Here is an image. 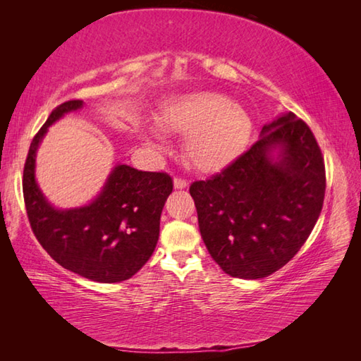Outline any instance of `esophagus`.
I'll use <instances>...</instances> for the list:
<instances>
[{
  "mask_svg": "<svg viewBox=\"0 0 361 361\" xmlns=\"http://www.w3.org/2000/svg\"><path fill=\"white\" fill-rule=\"evenodd\" d=\"M188 186L186 180H181V178H175L173 180V188L175 189H185Z\"/></svg>",
  "mask_w": 361,
  "mask_h": 361,
  "instance_id": "obj_1",
  "label": "esophagus"
}]
</instances>
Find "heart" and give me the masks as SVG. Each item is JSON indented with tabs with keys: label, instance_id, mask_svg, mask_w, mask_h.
<instances>
[{
	"label": "heart",
	"instance_id": "heart-1",
	"mask_svg": "<svg viewBox=\"0 0 361 361\" xmlns=\"http://www.w3.org/2000/svg\"><path fill=\"white\" fill-rule=\"evenodd\" d=\"M159 124L169 132L189 135L186 155L203 172H214L240 155L251 133V119L242 106L220 93L200 91L169 102L159 114ZM150 144L161 149V137Z\"/></svg>",
	"mask_w": 361,
	"mask_h": 361
}]
</instances>
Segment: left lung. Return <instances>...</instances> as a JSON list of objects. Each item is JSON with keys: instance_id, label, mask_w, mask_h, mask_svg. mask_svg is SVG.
Returning a JSON list of instances; mask_svg holds the SVG:
<instances>
[{"instance_id": "8db88e82", "label": "left lung", "mask_w": 361, "mask_h": 361, "mask_svg": "<svg viewBox=\"0 0 361 361\" xmlns=\"http://www.w3.org/2000/svg\"><path fill=\"white\" fill-rule=\"evenodd\" d=\"M209 255L226 274L260 279L286 265L323 209L326 169L312 130L293 113L265 124L251 147L189 189Z\"/></svg>"}]
</instances>
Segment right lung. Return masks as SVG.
Masks as SVG:
<instances>
[{"label":"right lung","instance_id":"obj_1","mask_svg":"<svg viewBox=\"0 0 361 361\" xmlns=\"http://www.w3.org/2000/svg\"><path fill=\"white\" fill-rule=\"evenodd\" d=\"M82 106L83 101L63 102L38 130L23 172V195L37 240L57 264L90 281L121 282L140 271L155 251L161 212L173 185L167 173L116 164L88 204L52 206L35 180L37 150L54 122Z\"/></svg>","mask_w":361,"mask_h":361}]
</instances>
